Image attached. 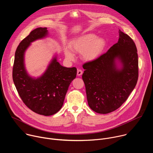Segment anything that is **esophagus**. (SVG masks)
Instances as JSON below:
<instances>
[{
    "label": "esophagus",
    "instance_id": "34e87169",
    "mask_svg": "<svg viewBox=\"0 0 153 153\" xmlns=\"http://www.w3.org/2000/svg\"><path fill=\"white\" fill-rule=\"evenodd\" d=\"M82 74H83L82 70H81L80 69H78V70H77V76H80L82 75Z\"/></svg>",
    "mask_w": 153,
    "mask_h": 153
}]
</instances>
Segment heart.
<instances>
[{
	"label": "heart",
	"instance_id": "obj_1",
	"mask_svg": "<svg viewBox=\"0 0 153 153\" xmlns=\"http://www.w3.org/2000/svg\"><path fill=\"white\" fill-rule=\"evenodd\" d=\"M105 46V40L102 38H97L94 33L82 35L73 40L70 44V48L73 52L82 53L83 58L88 61L97 58L102 53ZM65 54L70 59L74 58V55L68 48L65 50Z\"/></svg>",
	"mask_w": 153,
	"mask_h": 153
}]
</instances>
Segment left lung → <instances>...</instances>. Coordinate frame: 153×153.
<instances>
[{
	"label": "left lung",
	"instance_id": "left-lung-1",
	"mask_svg": "<svg viewBox=\"0 0 153 153\" xmlns=\"http://www.w3.org/2000/svg\"><path fill=\"white\" fill-rule=\"evenodd\" d=\"M88 103L94 112L106 114L118 109L138 79V56L133 39L119 30V39L108 52L83 65Z\"/></svg>",
	"mask_w": 153,
	"mask_h": 153
}]
</instances>
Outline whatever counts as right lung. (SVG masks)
Here are the masks:
<instances>
[{
	"label": "right lung",
	"mask_w": 153,
	"mask_h": 153,
	"mask_svg": "<svg viewBox=\"0 0 153 153\" xmlns=\"http://www.w3.org/2000/svg\"><path fill=\"white\" fill-rule=\"evenodd\" d=\"M47 29H34L19 44L15 53L13 79L26 106L38 114L50 116L62 107L70 84L76 77L77 69L62 66L55 55L40 77L34 78L28 74L25 65L26 50L31 42L47 36Z\"/></svg>",
	"instance_id": "1"
}]
</instances>
